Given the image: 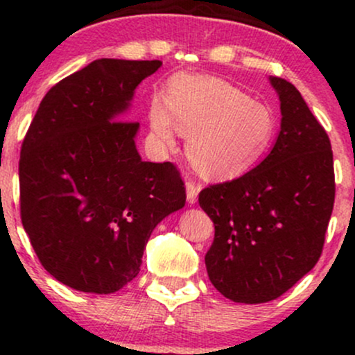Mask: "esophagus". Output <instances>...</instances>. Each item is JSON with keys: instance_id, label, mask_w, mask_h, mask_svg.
Wrapping results in <instances>:
<instances>
[{"instance_id": "1", "label": "esophagus", "mask_w": 355, "mask_h": 355, "mask_svg": "<svg viewBox=\"0 0 355 355\" xmlns=\"http://www.w3.org/2000/svg\"><path fill=\"white\" fill-rule=\"evenodd\" d=\"M185 187H187V202H189L190 205H193V203L197 202V195H198V190H200V187L191 180L187 182Z\"/></svg>"}]
</instances>
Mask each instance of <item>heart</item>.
Segmentation results:
<instances>
[{
	"mask_svg": "<svg viewBox=\"0 0 355 355\" xmlns=\"http://www.w3.org/2000/svg\"><path fill=\"white\" fill-rule=\"evenodd\" d=\"M148 123L155 144L170 150L178 132L189 137L191 165L215 180L234 178L267 152L275 116L229 81L215 76L182 75L172 80L168 98L153 96Z\"/></svg>",
	"mask_w": 355,
	"mask_h": 355,
	"instance_id": "heart-1",
	"label": "heart"
}]
</instances>
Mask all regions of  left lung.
<instances>
[{
    "label": "left lung",
    "instance_id": "left-lung-1",
    "mask_svg": "<svg viewBox=\"0 0 355 355\" xmlns=\"http://www.w3.org/2000/svg\"><path fill=\"white\" fill-rule=\"evenodd\" d=\"M268 80L282 113L270 153L242 177L198 195L215 225L205 255L209 279L240 304L274 300L312 270L336 197L327 133L294 85Z\"/></svg>",
    "mask_w": 355,
    "mask_h": 355
}]
</instances>
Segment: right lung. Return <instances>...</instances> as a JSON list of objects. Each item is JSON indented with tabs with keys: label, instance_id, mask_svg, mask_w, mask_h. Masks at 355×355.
Returning a JSON list of instances; mask_svg holds the SVG:
<instances>
[{
	"label": "right lung",
	"instance_id": "obj_1",
	"mask_svg": "<svg viewBox=\"0 0 355 355\" xmlns=\"http://www.w3.org/2000/svg\"><path fill=\"white\" fill-rule=\"evenodd\" d=\"M162 61L101 58L56 83L19 157L24 232L48 274L113 294L140 272L155 227L185 205L180 172L138 155L126 120L135 88Z\"/></svg>",
	"mask_w": 355,
	"mask_h": 355
}]
</instances>
